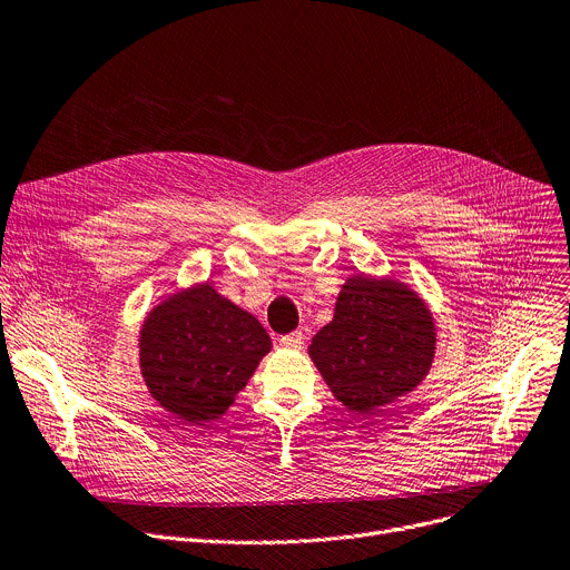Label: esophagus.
Instances as JSON below:
<instances>
[{"label":"esophagus","mask_w":570,"mask_h":570,"mask_svg":"<svg viewBox=\"0 0 570 570\" xmlns=\"http://www.w3.org/2000/svg\"><path fill=\"white\" fill-rule=\"evenodd\" d=\"M305 334L302 332H291V334H284L282 338H279V344L284 346V348H288V351H299L302 348V344H305Z\"/></svg>","instance_id":"1"}]
</instances>
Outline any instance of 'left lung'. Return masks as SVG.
Segmentation results:
<instances>
[{
	"mask_svg": "<svg viewBox=\"0 0 570 570\" xmlns=\"http://www.w3.org/2000/svg\"><path fill=\"white\" fill-rule=\"evenodd\" d=\"M309 355L341 403L375 414L426 377L435 323L405 284L353 275L336 297L334 318L312 338Z\"/></svg>",
	"mask_w": 570,
	"mask_h": 570,
	"instance_id": "left-lung-1",
	"label": "left lung"
}]
</instances>
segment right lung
<instances>
[{"label": "right lung", "mask_w": 570, "mask_h": 570, "mask_svg": "<svg viewBox=\"0 0 570 570\" xmlns=\"http://www.w3.org/2000/svg\"><path fill=\"white\" fill-rule=\"evenodd\" d=\"M273 341L263 325L213 286L199 284L148 314L139 334L144 383L187 422L229 410Z\"/></svg>", "instance_id": "1"}]
</instances>
